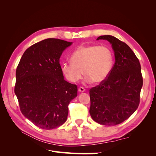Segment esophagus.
<instances>
[{"instance_id":"obj_1","label":"esophagus","mask_w":156,"mask_h":156,"mask_svg":"<svg viewBox=\"0 0 156 156\" xmlns=\"http://www.w3.org/2000/svg\"><path fill=\"white\" fill-rule=\"evenodd\" d=\"M78 90L79 92H84V91H85V89H84L83 87H80V88H79Z\"/></svg>"}]
</instances>
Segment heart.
Returning a JSON list of instances; mask_svg holds the SVG:
<instances>
[{
	"mask_svg": "<svg viewBox=\"0 0 156 156\" xmlns=\"http://www.w3.org/2000/svg\"><path fill=\"white\" fill-rule=\"evenodd\" d=\"M72 62H64L60 68L68 81L75 83L87 75V83H101L111 72L114 58L111 50L105 45H81L71 55Z\"/></svg>",
	"mask_w": 156,
	"mask_h": 156,
	"instance_id": "1",
	"label": "heart"
}]
</instances>
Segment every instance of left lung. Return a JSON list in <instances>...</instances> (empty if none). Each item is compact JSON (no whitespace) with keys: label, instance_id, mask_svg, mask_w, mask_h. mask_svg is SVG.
I'll list each match as a JSON object with an SVG mask.
<instances>
[{"label":"left lung","instance_id":"8db88e82","mask_svg":"<svg viewBox=\"0 0 156 156\" xmlns=\"http://www.w3.org/2000/svg\"><path fill=\"white\" fill-rule=\"evenodd\" d=\"M98 40H107L115 52V63L105 81L90 90V114L97 123L105 126L119 124L138 108L143 87L139 60L124 42L105 35Z\"/></svg>","mask_w":156,"mask_h":156}]
</instances>
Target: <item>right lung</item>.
Segmentation results:
<instances>
[{
	"label": "right lung",
	"mask_w": 156,
	"mask_h": 156,
	"mask_svg": "<svg viewBox=\"0 0 156 156\" xmlns=\"http://www.w3.org/2000/svg\"><path fill=\"white\" fill-rule=\"evenodd\" d=\"M72 44L48 38L23 53L16 69L15 94L20 110L35 126L51 129L66 121L68 105L77 96V87L64 79L60 64L63 51Z\"/></svg>",
	"instance_id": "1"
}]
</instances>
